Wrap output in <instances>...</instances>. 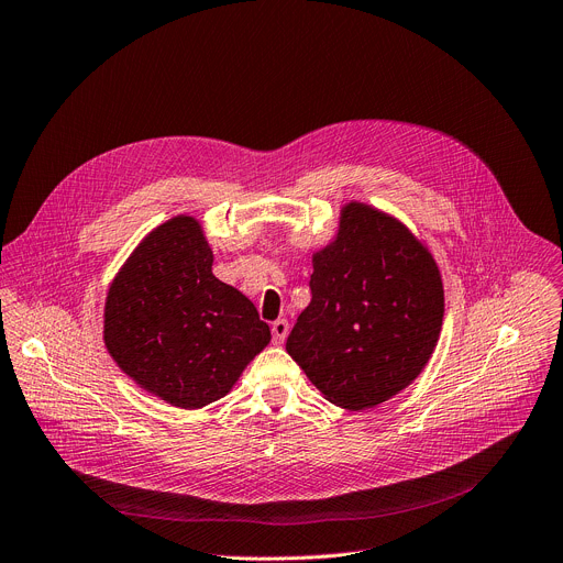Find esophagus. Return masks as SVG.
Segmentation results:
<instances>
[{
	"instance_id": "1",
	"label": "esophagus",
	"mask_w": 563,
	"mask_h": 563,
	"mask_svg": "<svg viewBox=\"0 0 563 563\" xmlns=\"http://www.w3.org/2000/svg\"><path fill=\"white\" fill-rule=\"evenodd\" d=\"M288 335V322L282 318V320H275L273 322V342L275 344H282Z\"/></svg>"
}]
</instances>
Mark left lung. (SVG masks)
<instances>
[{
	"mask_svg": "<svg viewBox=\"0 0 563 563\" xmlns=\"http://www.w3.org/2000/svg\"><path fill=\"white\" fill-rule=\"evenodd\" d=\"M311 305L286 352L327 401L367 410L399 395L438 347L444 286L428 247L395 216L352 200L313 252Z\"/></svg>",
	"mask_w": 563,
	"mask_h": 563,
	"instance_id": "8db88e82",
	"label": "left lung"
}]
</instances>
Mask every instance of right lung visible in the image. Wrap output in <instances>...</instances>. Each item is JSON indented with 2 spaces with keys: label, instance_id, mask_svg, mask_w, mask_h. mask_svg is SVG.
<instances>
[{
  "label": "right lung",
  "instance_id": "1",
  "mask_svg": "<svg viewBox=\"0 0 563 563\" xmlns=\"http://www.w3.org/2000/svg\"><path fill=\"white\" fill-rule=\"evenodd\" d=\"M211 264L200 221L173 216L125 258L103 309L106 350L121 372L185 410L225 397L271 342L252 301Z\"/></svg>",
  "mask_w": 563,
  "mask_h": 563
}]
</instances>
